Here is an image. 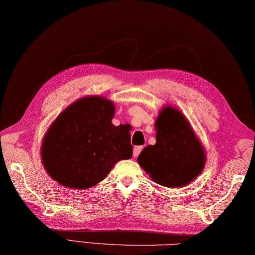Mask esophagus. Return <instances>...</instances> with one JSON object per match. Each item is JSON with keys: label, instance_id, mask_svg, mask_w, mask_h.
<instances>
[{"label": "esophagus", "instance_id": "esophagus-1", "mask_svg": "<svg viewBox=\"0 0 255 255\" xmlns=\"http://www.w3.org/2000/svg\"><path fill=\"white\" fill-rule=\"evenodd\" d=\"M142 150H143V146H135V147H134V150H133V156L136 157L138 154H140Z\"/></svg>", "mask_w": 255, "mask_h": 255}]
</instances>
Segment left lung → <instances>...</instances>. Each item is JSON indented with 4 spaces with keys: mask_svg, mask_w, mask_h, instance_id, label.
Masks as SVG:
<instances>
[{
    "mask_svg": "<svg viewBox=\"0 0 255 255\" xmlns=\"http://www.w3.org/2000/svg\"><path fill=\"white\" fill-rule=\"evenodd\" d=\"M156 143L143 148L138 164L157 184L181 187L202 172L205 154L190 123L180 111L165 108L155 122Z\"/></svg>",
    "mask_w": 255,
    "mask_h": 255,
    "instance_id": "left-lung-1",
    "label": "left lung"
}]
</instances>
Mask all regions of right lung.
Here are the masks:
<instances>
[{
    "instance_id": "right-lung-1",
    "label": "right lung",
    "mask_w": 255,
    "mask_h": 255,
    "mask_svg": "<svg viewBox=\"0 0 255 255\" xmlns=\"http://www.w3.org/2000/svg\"><path fill=\"white\" fill-rule=\"evenodd\" d=\"M113 117L111 101L88 97L55 119L42 143V162L52 179L71 189H89L119 161L132 157L131 127L113 126Z\"/></svg>"
}]
</instances>
